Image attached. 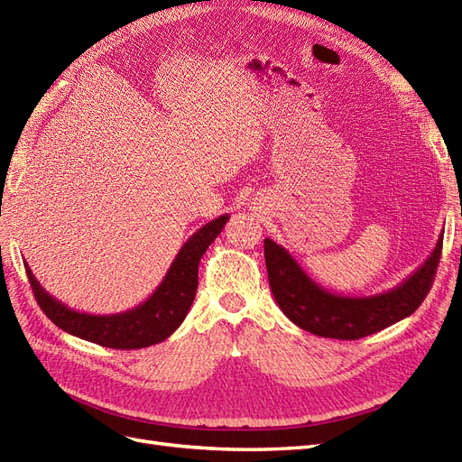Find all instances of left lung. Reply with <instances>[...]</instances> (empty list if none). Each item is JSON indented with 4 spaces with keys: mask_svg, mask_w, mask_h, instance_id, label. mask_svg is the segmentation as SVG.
I'll return each instance as SVG.
<instances>
[{
    "mask_svg": "<svg viewBox=\"0 0 462 462\" xmlns=\"http://www.w3.org/2000/svg\"><path fill=\"white\" fill-rule=\"evenodd\" d=\"M443 233L433 253L397 287L370 297H346L318 285L289 250L263 239V258L273 299L283 314L304 331L331 339H360L411 316L433 283Z\"/></svg>",
    "mask_w": 462,
    "mask_h": 462,
    "instance_id": "1",
    "label": "left lung"
}]
</instances>
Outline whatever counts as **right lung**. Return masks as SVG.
<instances>
[{
	"mask_svg": "<svg viewBox=\"0 0 462 462\" xmlns=\"http://www.w3.org/2000/svg\"><path fill=\"white\" fill-rule=\"evenodd\" d=\"M227 219L229 216L223 214L189 236L156 291L127 312L100 316L69 309L38 283L29 263H24V270L40 309L63 331L107 348H144L165 341L183 324L197 295L200 258Z\"/></svg>",
	"mask_w": 462,
	"mask_h": 462,
	"instance_id": "right-lung-1",
	"label": "right lung"
}]
</instances>
